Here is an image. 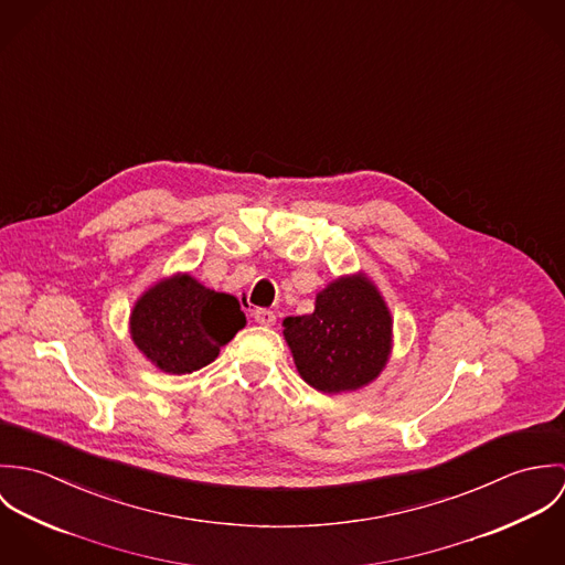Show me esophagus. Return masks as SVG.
<instances>
[{
    "instance_id": "1",
    "label": "esophagus",
    "mask_w": 565,
    "mask_h": 565,
    "mask_svg": "<svg viewBox=\"0 0 565 565\" xmlns=\"http://www.w3.org/2000/svg\"><path fill=\"white\" fill-rule=\"evenodd\" d=\"M254 320L260 326H274L276 323V313L269 309H256L254 311Z\"/></svg>"
}]
</instances>
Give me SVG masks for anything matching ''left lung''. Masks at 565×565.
Masks as SVG:
<instances>
[{
  "label": "left lung",
  "mask_w": 565,
  "mask_h": 565,
  "mask_svg": "<svg viewBox=\"0 0 565 565\" xmlns=\"http://www.w3.org/2000/svg\"><path fill=\"white\" fill-rule=\"evenodd\" d=\"M285 339L311 387L354 392L387 363L392 318L365 278H341L318 296L311 316L285 320Z\"/></svg>",
  "instance_id": "1"
}]
</instances>
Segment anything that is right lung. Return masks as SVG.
Returning <instances> with one entry per match:
<instances>
[{
    "label": "right lung",
    "instance_id": "obj_1",
    "mask_svg": "<svg viewBox=\"0 0 565 565\" xmlns=\"http://www.w3.org/2000/svg\"><path fill=\"white\" fill-rule=\"evenodd\" d=\"M243 326L237 298L211 291L186 274L152 287L130 318L139 350L171 374H189L215 361Z\"/></svg>",
    "mask_w": 565,
    "mask_h": 565
}]
</instances>
